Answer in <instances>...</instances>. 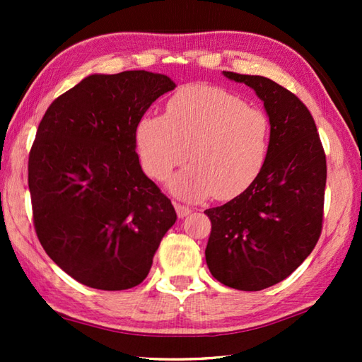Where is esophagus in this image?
Masks as SVG:
<instances>
[{"label": "esophagus", "mask_w": 362, "mask_h": 362, "mask_svg": "<svg viewBox=\"0 0 362 362\" xmlns=\"http://www.w3.org/2000/svg\"><path fill=\"white\" fill-rule=\"evenodd\" d=\"M174 206H175V211H177V216L179 218H185V216H188V214L193 211L189 209V206H187V205H182V204H174Z\"/></svg>", "instance_id": "esophagus-1"}]
</instances>
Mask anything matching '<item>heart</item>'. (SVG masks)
Listing matches in <instances>:
<instances>
[{
  "label": "heart",
  "instance_id": "heart-1",
  "mask_svg": "<svg viewBox=\"0 0 362 362\" xmlns=\"http://www.w3.org/2000/svg\"><path fill=\"white\" fill-rule=\"evenodd\" d=\"M271 121L228 91L193 86L166 104V117L146 115L136 127L143 169L163 180L188 158L171 182L175 196L196 201L214 193L227 201L244 193L263 173L271 151Z\"/></svg>",
  "mask_w": 362,
  "mask_h": 362
}]
</instances>
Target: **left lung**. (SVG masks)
Instances as JSON below:
<instances>
[{
	"label": "left lung",
	"instance_id": "8db88e82",
	"mask_svg": "<svg viewBox=\"0 0 362 362\" xmlns=\"http://www.w3.org/2000/svg\"><path fill=\"white\" fill-rule=\"evenodd\" d=\"M263 101L271 151L263 173L232 201L205 210V259L228 288L261 291L286 279L316 247L324 221L327 158L310 110L263 76L222 71Z\"/></svg>",
	"mask_w": 362,
	"mask_h": 362
}]
</instances>
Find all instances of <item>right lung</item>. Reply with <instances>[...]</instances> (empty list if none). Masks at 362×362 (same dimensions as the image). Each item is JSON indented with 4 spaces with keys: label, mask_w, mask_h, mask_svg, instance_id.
I'll return each instance as SVG.
<instances>
[{
    "label": "right lung",
    "mask_w": 362,
    "mask_h": 362,
    "mask_svg": "<svg viewBox=\"0 0 362 362\" xmlns=\"http://www.w3.org/2000/svg\"><path fill=\"white\" fill-rule=\"evenodd\" d=\"M174 87L144 70L91 74L54 99L38 124L28 163L35 233L86 286L140 284L177 219L135 152L138 122Z\"/></svg>",
    "instance_id": "1"
}]
</instances>
